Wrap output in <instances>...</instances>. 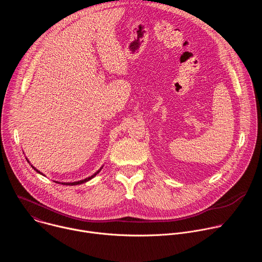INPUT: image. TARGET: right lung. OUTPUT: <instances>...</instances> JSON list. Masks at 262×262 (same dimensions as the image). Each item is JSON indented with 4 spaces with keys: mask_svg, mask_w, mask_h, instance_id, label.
Instances as JSON below:
<instances>
[{
    "mask_svg": "<svg viewBox=\"0 0 262 262\" xmlns=\"http://www.w3.org/2000/svg\"><path fill=\"white\" fill-rule=\"evenodd\" d=\"M26 160H27V162H28V163H30V161H29L27 158H26ZM30 165H31V163H30ZM31 167H32V168H33V169H34V170H35L37 173H39V174H41V175L46 176V175H45L43 173H41L39 170H37V169H36V168H35L33 165H31ZM102 167H103V166H101V167H100V169H98V170H97V171H96L94 174H92L91 176H89V177H87V178H85V179H82V180H78V181H72V182H60V181H56V180H54V181H55V182H57V183H60V184H64V185H78V184H82V183H84V182H87V181H89V180H90V179H92L93 177H95V176H96V175H97V174L100 172V170L102 169Z\"/></svg>",
    "mask_w": 262,
    "mask_h": 262,
    "instance_id": "right-lung-1",
    "label": "right lung"
}]
</instances>
